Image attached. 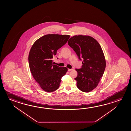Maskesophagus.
Returning <instances> with one entry per match:
<instances>
[{
  "label": "esophagus",
  "mask_w": 131,
  "mask_h": 131,
  "mask_svg": "<svg viewBox=\"0 0 131 131\" xmlns=\"http://www.w3.org/2000/svg\"><path fill=\"white\" fill-rule=\"evenodd\" d=\"M73 69H68V71H69V72H70V71H72Z\"/></svg>",
  "instance_id": "1"
}]
</instances>
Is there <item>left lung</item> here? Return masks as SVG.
<instances>
[{
	"label": "left lung",
	"instance_id": "left-lung-1",
	"mask_svg": "<svg viewBox=\"0 0 131 131\" xmlns=\"http://www.w3.org/2000/svg\"><path fill=\"white\" fill-rule=\"evenodd\" d=\"M68 43L79 60H83L81 68L76 69L77 86L83 92H90L98 85L105 70L106 62L101 47L95 39L88 36H74Z\"/></svg>",
	"mask_w": 131,
	"mask_h": 131
}]
</instances>
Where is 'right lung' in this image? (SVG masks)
Wrapping results in <instances>:
<instances>
[{
	"mask_svg": "<svg viewBox=\"0 0 131 131\" xmlns=\"http://www.w3.org/2000/svg\"><path fill=\"white\" fill-rule=\"evenodd\" d=\"M69 37L67 35H46L37 40L30 49L28 57L30 72L45 91L51 92L57 90L61 78L68 71L66 67L54 65L52 58Z\"/></svg>",
	"mask_w": 131,
	"mask_h": 131,
	"instance_id": "obj_1",
	"label": "right lung"
}]
</instances>
